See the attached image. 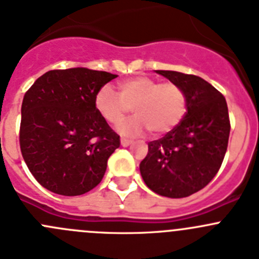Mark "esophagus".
Instances as JSON below:
<instances>
[{
  "mask_svg": "<svg viewBox=\"0 0 259 259\" xmlns=\"http://www.w3.org/2000/svg\"><path fill=\"white\" fill-rule=\"evenodd\" d=\"M120 144H122V146H128V145H131L132 141L128 139H122L120 140Z\"/></svg>",
  "mask_w": 259,
  "mask_h": 259,
  "instance_id": "esophagus-1",
  "label": "esophagus"
}]
</instances>
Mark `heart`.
<instances>
[{
    "instance_id": "heart-1",
    "label": "heart",
    "mask_w": 259,
    "mask_h": 259,
    "mask_svg": "<svg viewBox=\"0 0 259 259\" xmlns=\"http://www.w3.org/2000/svg\"><path fill=\"white\" fill-rule=\"evenodd\" d=\"M118 95L105 86L95 96V108L108 123L118 125L132 108L136 117L122 125L123 135H140L145 130L162 135L172 131L186 113L187 99L184 89L177 83L136 75L118 84Z\"/></svg>"
}]
</instances>
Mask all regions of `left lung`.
<instances>
[{"mask_svg":"<svg viewBox=\"0 0 259 259\" xmlns=\"http://www.w3.org/2000/svg\"><path fill=\"white\" fill-rule=\"evenodd\" d=\"M156 73L184 89L187 111L172 131L149 142L140 172L154 193L186 198L207 186L221 168L231 128L229 109L224 95L198 75Z\"/></svg>","mask_w":259,"mask_h":259,"instance_id":"8db88e82","label":"left lung"}]
</instances>
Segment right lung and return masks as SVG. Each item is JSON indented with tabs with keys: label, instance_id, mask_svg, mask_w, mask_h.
Listing matches in <instances>:
<instances>
[{
	"label": "right lung",
	"instance_id": "obj_1",
	"mask_svg": "<svg viewBox=\"0 0 259 259\" xmlns=\"http://www.w3.org/2000/svg\"><path fill=\"white\" fill-rule=\"evenodd\" d=\"M115 74L87 68L45 73L25 92L19 132L21 155L45 189L77 196L96 187L120 140L95 108Z\"/></svg>",
	"mask_w": 259,
	"mask_h": 259
}]
</instances>
